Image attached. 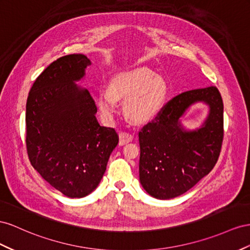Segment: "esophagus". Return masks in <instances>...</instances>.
<instances>
[{"label": "esophagus", "instance_id": "34e87169", "mask_svg": "<svg viewBox=\"0 0 250 250\" xmlns=\"http://www.w3.org/2000/svg\"><path fill=\"white\" fill-rule=\"evenodd\" d=\"M119 139H120V141H119L120 146H123L127 143H129V142H131L133 140V137L131 136V134L127 133V132H120Z\"/></svg>", "mask_w": 250, "mask_h": 250}]
</instances>
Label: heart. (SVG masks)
<instances>
[{
  "label": "heart",
  "mask_w": 250,
  "mask_h": 250,
  "mask_svg": "<svg viewBox=\"0 0 250 250\" xmlns=\"http://www.w3.org/2000/svg\"><path fill=\"white\" fill-rule=\"evenodd\" d=\"M167 97L165 81L143 68L119 73L109 82L108 88H101L96 97L101 116L111 121L118 110V102L124 101L123 114L132 125L143 126L152 122Z\"/></svg>",
  "instance_id": "heart-1"
}]
</instances>
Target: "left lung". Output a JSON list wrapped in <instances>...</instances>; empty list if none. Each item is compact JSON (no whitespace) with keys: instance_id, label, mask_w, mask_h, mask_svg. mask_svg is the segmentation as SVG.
Masks as SVG:
<instances>
[{"instance_id":"left-lung-1","label":"left lung","mask_w":250,"mask_h":250,"mask_svg":"<svg viewBox=\"0 0 250 250\" xmlns=\"http://www.w3.org/2000/svg\"><path fill=\"white\" fill-rule=\"evenodd\" d=\"M197 103L208 106L205 122L187 130L180 118ZM223 101L217 87L193 89L169 101L139 132L140 182L151 197L168 200L185 193L212 170L223 141Z\"/></svg>"}]
</instances>
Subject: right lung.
Listing matches in <instances>:
<instances>
[{"mask_svg": "<svg viewBox=\"0 0 250 250\" xmlns=\"http://www.w3.org/2000/svg\"><path fill=\"white\" fill-rule=\"evenodd\" d=\"M90 60L81 53L52 62L33 83L26 103V146L32 167L68 198H84L103 178L119 143L100 126L89 91L76 84Z\"/></svg>", "mask_w": 250, "mask_h": 250, "instance_id": "1", "label": "right lung"}]
</instances>
